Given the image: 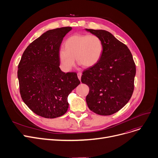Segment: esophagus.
<instances>
[{
    "label": "esophagus",
    "instance_id": "1",
    "mask_svg": "<svg viewBox=\"0 0 158 158\" xmlns=\"http://www.w3.org/2000/svg\"><path fill=\"white\" fill-rule=\"evenodd\" d=\"M81 76H82V73L81 72L77 73V77H78L79 80H81Z\"/></svg>",
    "mask_w": 158,
    "mask_h": 158
}]
</instances>
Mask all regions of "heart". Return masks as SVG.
I'll return each mask as SVG.
<instances>
[{
  "instance_id": "b5f03b06",
  "label": "heart",
  "mask_w": 158,
  "mask_h": 158,
  "mask_svg": "<svg viewBox=\"0 0 158 158\" xmlns=\"http://www.w3.org/2000/svg\"><path fill=\"white\" fill-rule=\"evenodd\" d=\"M103 43L101 39L94 35L76 34L65 41L64 48L57 53L61 68L65 72L70 71L75 61L85 67L96 64L103 53Z\"/></svg>"
}]
</instances>
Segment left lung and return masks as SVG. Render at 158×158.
Masks as SVG:
<instances>
[{
	"mask_svg": "<svg viewBox=\"0 0 158 158\" xmlns=\"http://www.w3.org/2000/svg\"><path fill=\"white\" fill-rule=\"evenodd\" d=\"M100 38L103 53L98 62L82 72L81 82L89 86V109L100 115L118 111L134 91L136 66L128 47L105 30L85 29Z\"/></svg>",
	"mask_w": 158,
	"mask_h": 158,
	"instance_id": "1",
	"label": "left lung"
}]
</instances>
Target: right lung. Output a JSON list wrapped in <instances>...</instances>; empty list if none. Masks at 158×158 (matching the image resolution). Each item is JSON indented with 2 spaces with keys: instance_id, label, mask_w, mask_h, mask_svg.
Wrapping results in <instances>:
<instances>
[{
  "instance_id": "add662e5",
  "label": "right lung",
  "mask_w": 158,
  "mask_h": 158,
  "mask_svg": "<svg viewBox=\"0 0 158 158\" xmlns=\"http://www.w3.org/2000/svg\"><path fill=\"white\" fill-rule=\"evenodd\" d=\"M48 30L29 45L18 66L23 101L36 114L46 118L61 117L68 110V96L79 84L76 72L60 68L57 53L63 38L72 30Z\"/></svg>"
}]
</instances>
